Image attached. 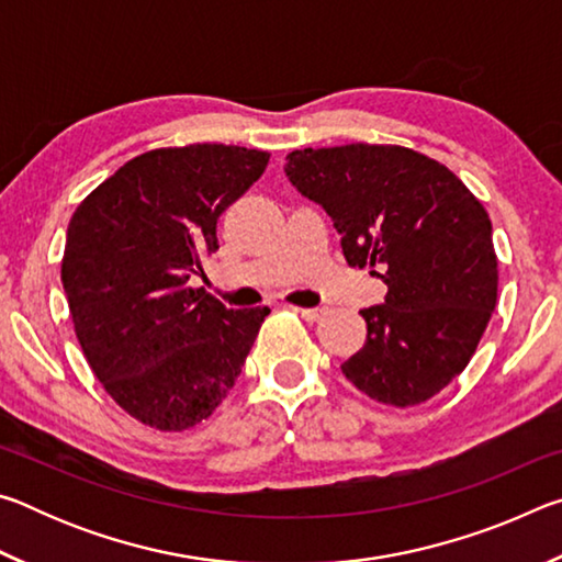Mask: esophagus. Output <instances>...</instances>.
Listing matches in <instances>:
<instances>
[{
  "label": "esophagus",
  "mask_w": 562,
  "mask_h": 562,
  "mask_svg": "<svg viewBox=\"0 0 562 562\" xmlns=\"http://www.w3.org/2000/svg\"><path fill=\"white\" fill-rule=\"evenodd\" d=\"M292 310L300 312L302 319H307V322H317L322 317V310L319 307H292Z\"/></svg>",
  "instance_id": "1"
}]
</instances>
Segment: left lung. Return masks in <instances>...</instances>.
I'll return each instance as SVG.
<instances>
[{
    "label": "left lung",
    "instance_id": "8db88e82",
    "mask_svg": "<svg viewBox=\"0 0 562 562\" xmlns=\"http://www.w3.org/2000/svg\"><path fill=\"white\" fill-rule=\"evenodd\" d=\"M284 176L331 217L351 268L372 265L386 284L384 304L361 310L367 341L341 372L382 404L439 394L496 310L486 207L439 160L402 146L292 150Z\"/></svg>",
    "mask_w": 562,
    "mask_h": 562
}]
</instances>
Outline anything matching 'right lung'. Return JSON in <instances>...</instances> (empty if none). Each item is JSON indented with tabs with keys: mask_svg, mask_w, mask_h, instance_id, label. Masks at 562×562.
Listing matches in <instances>:
<instances>
[{
	"mask_svg": "<svg viewBox=\"0 0 562 562\" xmlns=\"http://www.w3.org/2000/svg\"><path fill=\"white\" fill-rule=\"evenodd\" d=\"M268 160L223 144L148 150L71 217L61 282L76 337L113 402L154 429L183 431L211 416L270 315L188 288L217 250V217Z\"/></svg>",
	"mask_w": 562,
	"mask_h": 562,
	"instance_id": "right-lung-1",
	"label": "right lung"
}]
</instances>
